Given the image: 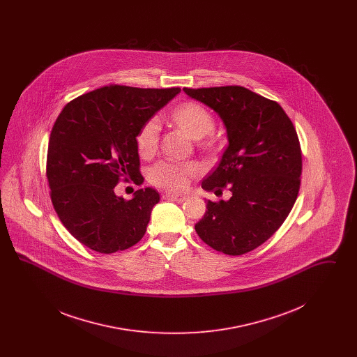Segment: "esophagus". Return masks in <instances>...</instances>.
Masks as SVG:
<instances>
[{
    "mask_svg": "<svg viewBox=\"0 0 357 357\" xmlns=\"http://www.w3.org/2000/svg\"><path fill=\"white\" fill-rule=\"evenodd\" d=\"M165 198H167V199H171V201H174V202H185L187 199L186 195H181V194H166L165 195Z\"/></svg>",
    "mask_w": 357,
    "mask_h": 357,
    "instance_id": "obj_1",
    "label": "esophagus"
}]
</instances>
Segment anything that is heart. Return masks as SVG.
Wrapping results in <instances>:
<instances>
[{"mask_svg": "<svg viewBox=\"0 0 357 357\" xmlns=\"http://www.w3.org/2000/svg\"><path fill=\"white\" fill-rule=\"evenodd\" d=\"M170 119L183 128L186 132L198 139L199 147L210 150L215 146V140L208 135L215 126L213 114L201 102H185L175 107L170 114ZM160 124L156 118L143 123L136 134L137 151L142 156H151L156 153L159 144ZM199 166L191 162H178L172 159H163L156 162L149 170V181L153 186L181 191L186 188L190 181L199 174Z\"/></svg>", "mask_w": 357, "mask_h": 357, "instance_id": "heart-1", "label": "heart"}]
</instances>
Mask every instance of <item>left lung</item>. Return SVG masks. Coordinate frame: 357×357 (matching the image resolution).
<instances>
[{"label": "left lung", "mask_w": 357, "mask_h": 357, "mask_svg": "<svg viewBox=\"0 0 357 357\" xmlns=\"http://www.w3.org/2000/svg\"><path fill=\"white\" fill-rule=\"evenodd\" d=\"M220 114L229 137L220 165L202 188L231 198L207 201L198 236L223 255L249 253L280 229L297 199L303 153L297 131L282 107L239 86L183 88Z\"/></svg>", "instance_id": "obj_1"}]
</instances>
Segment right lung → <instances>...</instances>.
Instances as JSON below:
<instances>
[{"label": "right lung", "mask_w": 357, "mask_h": 357, "mask_svg": "<svg viewBox=\"0 0 357 357\" xmlns=\"http://www.w3.org/2000/svg\"><path fill=\"white\" fill-rule=\"evenodd\" d=\"M179 92L178 86L105 85L70 100L57 116L47 155L52 204L86 248L111 255L144 236L158 191L140 188L124 199L114 190L120 181L142 183L136 134Z\"/></svg>", "instance_id": "right-lung-1"}]
</instances>
